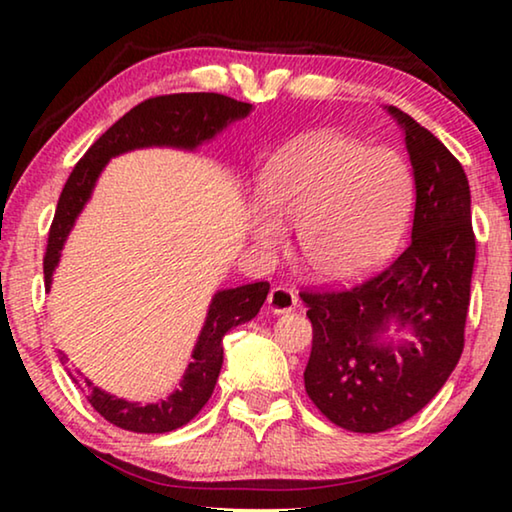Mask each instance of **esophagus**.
<instances>
[{"label":"esophagus","mask_w":512,"mask_h":512,"mask_svg":"<svg viewBox=\"0 0 512 512\" xmlns=\"http://www.w3.org/2000/svg\"><path fill=\"white\" fill-rule=\"evenodd\" d=\"M298 307V298L296 293L287 287H273L271 293H268V309L273 314H289Z\"/></svg>","instance_id":"1"}]
</instances>
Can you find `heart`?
Listing matches in <instances>:
<instances>
[{
    "instance_id": "b5f03b06",
    "label": "heart",
    "mask_w": 512,
    "mask_h": 512,
    "mask_svg": "<svg viewBox=\"0 0 512 512\" xmlns=\"http://www.w3.org/2000/svg\"><path fill=\"white\" fill-rule=\"evenodd\" d=\"M268 210L250 216L264 248L298 228L302 262L323 282H348L391 253L411 212L409 169L395 151L336 133L309 135L277 155L264 180Z\"/></svg>"
}]
</instances>
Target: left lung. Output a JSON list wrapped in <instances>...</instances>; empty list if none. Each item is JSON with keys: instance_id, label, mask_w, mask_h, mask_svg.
I'll list each match as a JSON object with an SVG mask.
<instances>
[{"instance_id": "obj_1", "label": "left lung", "mask_w": 512, "mask_h": 512, "mask_svg": "<svg viewBox=\"0 0 512 512\" xmlns=\"http://www.w3.org/2000/svg\"><path fill=\"white\" fill-rule=\"evenodd\" d=\"M415 180L411 241L384 271L345 291H305L314 327L305 388L354 433H379L427 406L461 359L476 241L470 185L447 146L400 108ZM402 340L387 336L390 327Z\"/></svg>"}]
</instances>
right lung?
<instances>
[{
  "label": "right lung",
  "instance_id": "1",
  "mask_svg": "<svg viewBox=\"0 0 512 512\" xmlns=\"http://www.w3.org/2000/svg\"><path fill=\"white\" fill-rule=\"evenodd\" d=\"M250 110H253L250 103L230 99L225 94L185 92L146 99L115 121L76 162L63 187V194L58 198L54 223L49 228L45 262H42L45 264V289H51V275L60 262V250H63L85 203L90 201L92 189L110 158L126 151L146 149V146H173V149L196 151L232 121L248 117ZM268 289H271L268 282H255L214 293L201 336L194 345L192 361L180 379V386L167 400L155 404L128 402L101 391L90 379L79 381L72 377L74 384L88 397L94 411L119 429L135 433H167L180 429L196 418V413L212 397L223 366V336L232 327L248 323L259 314Z\"/></svg>",
  "mask_w": 512,
  "mask_h": 512
}]
</instances>
